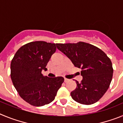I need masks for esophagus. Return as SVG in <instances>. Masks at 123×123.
Returning a JSON list of instances; mask_svg holds the SVG:
<instances>
[{"label":"esophagus","instance_id":"esophagus-1","mask_svg":"<svg viewBox=\"0 0 123 123\" xmlns=\"http://www.w3.org/2000/svg\"><path fill=\"white\" fill-rule=\"evenodd\" d=\"M68 81H69V79H67V78H65V79H64V81H65V82H68Z\"/></svg>","mask_w":123,"mask_h":123}]
</instances>
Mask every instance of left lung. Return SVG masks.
Instances as JSON below:
<instances>
[{"label":"left lung","mask_w":123,"mask_h":123,"mask_svg":"<svg viewBox=\"0 0 123 123\" xmlns=\"http://www.w3.org/2000/svg\"><path fill=\"white\" fill-rule=\"evenodd\" d=\"M75 67L81 68L82 80L76 81V88L71 92L73 99L83 105L98 102L108 90L112 79V63L104 51L84 42L56 44Z\"/></svg>","instance_id":"1"}]
</instances>
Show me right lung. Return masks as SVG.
<instances>
[{"label":"right lung","mask_w":123,"mask_h":123,"mask_svg":"<svg viewBox=\"0 0 123 123\" xmlns=\"http://www.w3.org/2000/svg\"><path fill=\"white\" fill-rule=\"evenodd\" d=\"M56 44L34 41L17 50L10 65L13 84L21 98L30 105L41 106L55 99L64 82L63 77L49 78L42 74L51 56L56 51Z\"/></svg>","instance_id":"add662e5"}]
</instances>
